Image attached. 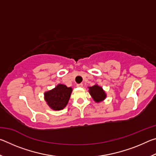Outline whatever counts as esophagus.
<instances>
[{
  "label": "esophagus",
  "mask_w": 156,
  "mask_h": 156,
  "mask_svg": "<svg viewBox=\"0 0 156 156\" xmlns=\"http://www.w3.org/2000/svg\"><path fill=\"white\" fill-rule=\"evenodd\" d=\"M76 86H77L78 87H83V83L77 84H76Z\"/></svg>",
  "instance_id": "esophagus-1"
}]
</instances>
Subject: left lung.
Returning <instances> with one entry per match:
<instances>
[{
	"instance_id": "obj_1",
	"label": "left lung",
	"mask_w": 156,
	"mask_h": 156,
	"mask_svg": "<svg viewBox=\"0 0 156 156\" xmlns=\"http://www.w3.org/2000/svg\"><path fill=\"white\" fill-rule=\"evenodd\" d=\"M89 94L97 102L102 101L106 98V94L102 90V87L98 85H94L91 87H89Z\"/></svg>"
}]
</instances>
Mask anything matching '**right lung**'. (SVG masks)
Here are the masks:
<instances>
[{
	"label": "right lung",
	"mask_w": 156,
	"mask_h": 156,
	"mask_svg": "<svg viewBox=\"0 0 156 156\" xmlns=\"http://www.w3.org/2000/svg\"><path fill=\"white\" fill-rule=\"evenodd\" d=\"M72 89L64 84H58L56 88L44 94L47 105L54 110H61L67 105Z\"/></svg>",
	"instance_id": "right-lung-1"
}]
</instances>
